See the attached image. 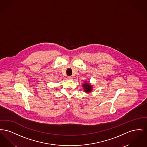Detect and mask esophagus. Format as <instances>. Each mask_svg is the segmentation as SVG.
<instances>
[{
    "instance_id": "obj_1",
    "label": "esophagus",
    "mask_w": 147,
    "mask_h": 147,
    "mask_svg": "<svg viewBox=\"0 0 147 147\" xmlns=\"http://www.w3.org/2000/svg\"><path fill=\"white\" fill-rule=\"evenodd\" d=\"M67 79H68V80H72L73 79V77H71V76H69V77H67Z\"/></svg>"
}]
</instances>
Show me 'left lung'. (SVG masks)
Instances as JSON below:
<instances>
[{"label": "left lung", "mask_w": 147, "mask_h": 147, "mask_svg": "<svg viewBox=\"0 0 147 147\" xmlns=\"http://www.w3.org/2000/svg\"><path fill=\"white\" fill-rule=\"evenodd\" d=\"M82 86L84 88V90L85 92L89 93V92H90L92 91V85H91L90 83H89L87 82H85V83L83 84Z\"/></svg>", "instance_id": "8db88e82"}]
</instances>
